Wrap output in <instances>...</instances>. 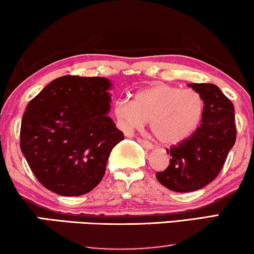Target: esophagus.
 <instances>
[{
  "label": "esophagus",
  "instance_id": "1",
  "mask_svg": "<svg viewBox=\"0 0 254 254\" xmlns=\"http://www.w3.org/2000/svg\"><path fill=\"white\" fill-rule=\"evenodd\" d=\"M138 142H139L140 144H142V145L144 146V147H146V149H152L153 147V145L152 144H151L150 142H147V140H145V139H143V138H138Z\"/></svg>",
  "mask_w": 254,
  "mask_h": 254
}]
</instances>
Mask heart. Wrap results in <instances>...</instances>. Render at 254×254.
<instances>
[{
	"label": "heart",
	"mask_w": 254,
	"mask_h": 254,
	"mask_svg": "<svg viewBox=\"0 0 254 254\" xmlns=\"http://www.w3.org/2000/svg\"><path fill=\"white\" fill-rule=\"evenodd\" d=\"M118 124L125 131L150 129L159 142L176 144L185 139L200 123L204 101L197 91L168 84L140 90L134 99H117L114 107Z\"/></svg>",
	"instance_id": "1"
}]
</instances>
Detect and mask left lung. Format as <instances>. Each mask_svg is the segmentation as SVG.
Segmentation results:
<instances>
[{"mask_svg": "<svg viewBox=\"0 0 254 254\" xmlns=\"http://www.w3.org/2000/svg\"><path fill=\"white\" fill-rule=\"evenodd\" d=\"M190 86L204 101L200 125L191 136L166 149L170 164L156 173L160 184L176 192L195 191L212 182L237 138L232 102L211 83Z\"/></svg>", "mask_w": 254, "mask_h": 254, "instance_id": "1", "label": "left lung"}]
</instances>
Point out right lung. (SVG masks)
<instances>
[{"label": "right lung", "instance_id": "add662e5", "mask_svg": "<svg viewBox=\"0 0 254 254\" xmlns=\"http://www.w3.org/2000/svg\"><path fill=\"white\" fill-rule=\"evenodd\" d=\"M110 82L66 75L29 102L20 146L44 188L60 195L88 193L102 181L111 150L124 134L108 116Z\"/></svg>", "mask_w": 254, "mask_h": 254}]
</instances>
